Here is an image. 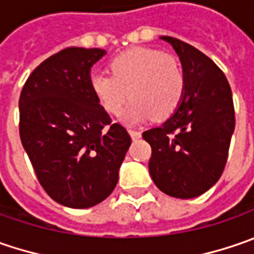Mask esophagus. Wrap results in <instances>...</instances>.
Masks as SVG:
<instances>
[{"label":"esophagus","instance_id":"1","mask_svg":"<svg viewBox=\"0 0 254 254\" xmlns=\"http://www.w3.org/2000/svg\"><path fill=\"white\" fill-rule=\"evenodd\" d=\"M129 135H130V138L135 140V139L140 138V135H142V133H140L139 130H135V129H129Z\"/></svg>","mask_w":254,"mask_h":254}]
</instances>
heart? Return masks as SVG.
Here are the masks:
<instances>
[{
	"label": "heart",
	"mask_w": 254,
	"mask_h": 254,
	"mask_svg": "<svg viewBox=\"0 0 254 254\" xmlns=\"http://www.w3.org/2000/svg\"><path fill=\"white\" fill-rule=\"evenodd\" d=\"M112 75L95 72L91 89L102 109L124 115L127 124L135 125L153 116L166 119L178 109L185 94V75L181 64L172 55L152 48H132L111 61Z\"/></svg>",
	"instance_id": "heart-1"
}]
</instances>
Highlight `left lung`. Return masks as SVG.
Returning <instances> with one entry per match:
<instances>
[{
  "label": "left lung",
  "instance_id": "1",
  "mask_svg": "<svg viewBox=\"0 0 254 254\" xmlns=\"http://www.w3.org/2000/svg\"><path fill=\"white\" fill-rule=\"evenodd\" d=\"M178 54L185 75L182 102L158 127L142 133L152 148L149 173L172 197L192 199L215 185L235 130L232 89L225 73L194 47L160 37Z\"/></svg>",
  "mask_w": 254,
  "mask_h": 254
}]
</instances>
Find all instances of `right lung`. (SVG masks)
<instances>
[{
	"instance_id": "right-lung-1",
	"label": "right lung",
	"mask_w": 254,
	"mask_h": 254,
	"mask_svg": "<svg viewBox=\"0 0 254 254\" xmlns=\"http://www.w3.org/2000/svg\"><path fill=\"white\" fill-rule=\"evenodd\" d=\"M106 52L72 47L29 75L19 96V136L41 186L73 209L101 203L115 189L130 146L91 89V68Z\"/></svg>"
}]
</instances>
